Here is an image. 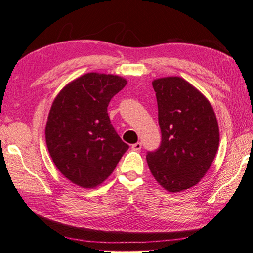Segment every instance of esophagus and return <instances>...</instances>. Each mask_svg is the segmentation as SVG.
I'll use <instances>...</instances> for the list:
<instances>
[{
	"instance_id": "esophagus-1",
	"label": "esophagus",
	"mask_w": 253,
	"mask_h": 253,
	"mask_svg": "<svg viewBox=\"0 0 253 253\" xmlns=\"http://www.w3.org/2000/svg\"><path fill=\"white\" fill-rule=\"evenodd\" d=\"M141 146H142L141 142H136V143L132 144L131 149H132V150H136V151H139V150L141 149Z\"/></svg>"
}]
</instances>
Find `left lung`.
<instances>
[{"instance_id":"1","label":"left lung","mask_w":253,"mask_h":253,"mask_svg":"<svg viewBox=\"0 0 253 253\" xmlns=\"http://www.w3.org/2000/svg\"><path fill=\"white\" fill-rule=\"evenodd\" d=\"M162 140L148 152L153 177L164 189L179 192L197 185L215 158L218 124L209 100L181 77L152 82Z\"/></svg>"}]
</instances>
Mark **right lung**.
Here are the masks:
<instances>
[{
	"instance_id": "1",
	"label": "right lung",
	"mask_w": 253,
	"mask_h": 253,
	"mask_svg": "<svg viewBox=\"0 0 253 253\" xmlns=\"http://www.w3.org/2000/svg\"><path fill=\"white\" fill-rule=\"evenodd\" d=\"M126 84L116 75L88 73L65 85L53 101L45 126L47 150L74 184L99 186L129 148L107 114L111 99Z\"/></svg>"
}]
</instances>
